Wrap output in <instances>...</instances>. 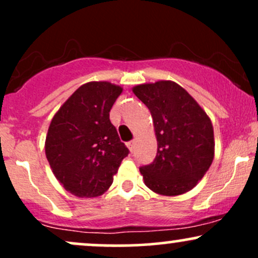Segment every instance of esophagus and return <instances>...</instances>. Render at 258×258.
<instances>
[{
	"instance_id": "obj_1",
	"label": "esophagus",
	"mask_w": 258,
	"mask_h": 258,
	"mask_svg": "<svg viewBox=\"0 0 258 258\" xmlns=\"http://www.w3.org/2000/svg\"><path fill=\"white\" fill-rule=\"evenodd\" d=\"M135 144H136L135 141H130L128 143H127V147H128V149L131 150V152H133V149H135Z\"/></svg>"
}]
</instances>
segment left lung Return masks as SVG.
<instances>
[{
	"instance_id": "left-lung-1",
	"label": "left lung",
	"mask_w": 258,
	"mask_h": 258,
	"mask_svg": "<svg viewBox=\"0 0 258 258\" xmlns=\"http://www.w3.org/2000/svg\"><path fill=\"white\" fill-rule=\"evenodd\" d=\"M133 93L150 110L158 141L154 161L139 167L146 185L168 197L193 189L214 160L211 120L173 81L138 85Z\"/></svg>"
}]
</instances>
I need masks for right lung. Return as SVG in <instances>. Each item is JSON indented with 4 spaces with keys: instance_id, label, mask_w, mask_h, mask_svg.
I'll use <instances>...</instances> for the list:
<instances>
[{
    "instance_id": "1",
    "label": "right lung",
    "mask_w": 258,
    "mask_h": 258,
    "mask_svg": "<svg viewBox=\"0 0 258 258\" xmlns=\"http://www.w3.org/2000/svg\"><path fill=\"white\" fill-rule=\"evenodd\" d=\"M122 88L88 82L72 94L53 116L46 156L59 182L79 198L99 197L130 150L120 141L109 112Z\"/></svg>"
}]
</instances>
